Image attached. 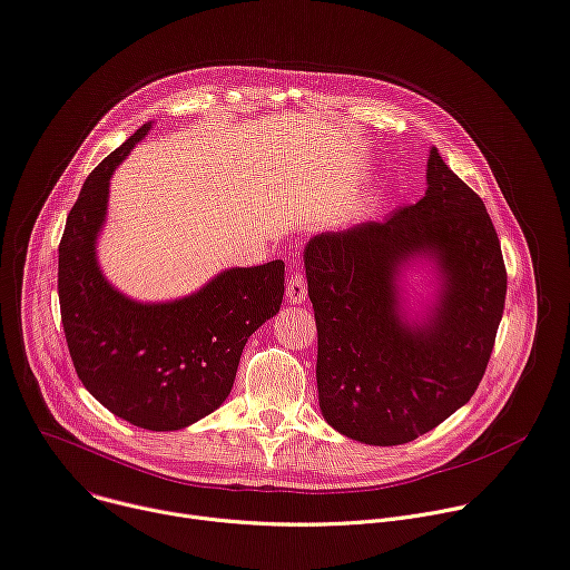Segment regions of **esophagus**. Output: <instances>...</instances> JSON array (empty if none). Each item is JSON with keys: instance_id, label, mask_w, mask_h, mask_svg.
Here are the masks:
<instances>
[{"instance_id": "34e87169", "label": "esophagus", "mask_w": 570, "mask_h": 570, "mask_svg": "<svg viewBox=\"0 0 570 570\" xmlns=\"http://www.w3.org/2000/svg\"><path fill=\"white\" fill-rule=\"evenodd\" d=\"M285 298H287V303H292V305H301V303L307 301V285H305V278H303L301 274H294V276L287 281Z\"/></svg>"}]
</instances>
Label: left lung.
Masks as SVG:
<instances>
[{"instance_id":"1","label":"left lung","mask_w":570,"mask_h":570,"mask_svg":"<svg viewBox=\"0 0 570 570\" xmlns=\"http://www.w3.org/2000/svg\"><path fill=\"white\" fill-rule=\"evenodd\" d=\"M425 183L414 206L320 233L303 248L320 407L368 446L407 444L471 401L508 294L487 208L434 147ZM414 266L431 278L423 299L406 289Z\"/></svg>"}]
</instances>
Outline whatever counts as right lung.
<instances>
[{
    "label": "right lung",
    "mask_w": 570,
    "mask_h": 570,
    "mask_svg": "<svg viewBox=\"0 0 570 570\" xmlns=\"http://www.w3.org/2000/svg\"><path fill=\"white\" fill-rule=\"evenodd\" d=\"M151 126H140L86 178L58 246V298L83 387L115 416L169 432L228 399L246 340L281 309L285 263L230 267L193 294L154 303L126 296L106 278L97 242L110 178Z\"/></svg>",
    "instance_id": "right-lung-1"
}]
</instances>
